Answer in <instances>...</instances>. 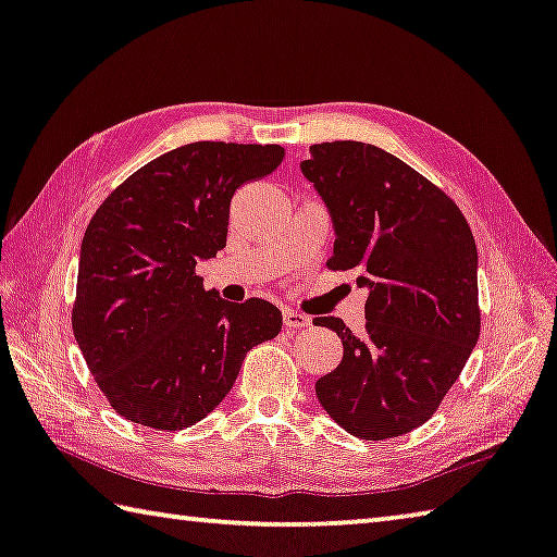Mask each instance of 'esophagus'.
Returning a JSON list of instances; mask_svg holds the SVG:
<instances>
[{"instance_id": "34e87169", "label": "esophagus", "mask_w": 557, "mask_h": 557, "mask_svg": "<svg viewBox=\"0 0 557 557\" xmlns=\"http://www.w3.org/2000/svg\"><path fill=\"white\" fill-rule=\"evenodd\" d=\"M282 319H285V329H287V331H299V329L311 326V319L305 317V313L295 311V309H285V311H282Z\"/></svg>"}]
</instances>
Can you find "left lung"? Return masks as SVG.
<instances>
[{
    "label": "left lung",
    "instance_id": "1",
    "mask_svg": "<svg viewBox=\"0 0 557 557\" xmlns=\"http://www.w3.org/2000/svg\"><path fill=\"white\" fill-rule=\"evenodd\" d=\"M305 175L329 209V268L358 270L366 331L336 317L338 368L317 382L350 436L394 438L426 423L480 338L478 246L455 201L397 156L360 140L309 148Z\"/></svg>",
    "mask_w": 557,
    "mask_h": 557
}]
</instances>
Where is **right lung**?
I'll return each instance as SVG.
<instances>
[{"label":"right lung","mask_w":557,"mask_h":557,"mask_svg":"<svg viewBox=\"0 0 557 557\" xmlns=\"http://www.w3.org/2000/svg\"><path fill=\"white\" fill-rule=\"evenodd\" d=\"M282 158L280 146H180L121 182L89 221L73 331L121 417L160 431L195 426L234 387L246 352L280 333L275 305L221 299L195 268L226 248L236 189Z\"/></svg>","instance_id":"right-lung-1"}]
</instances>
